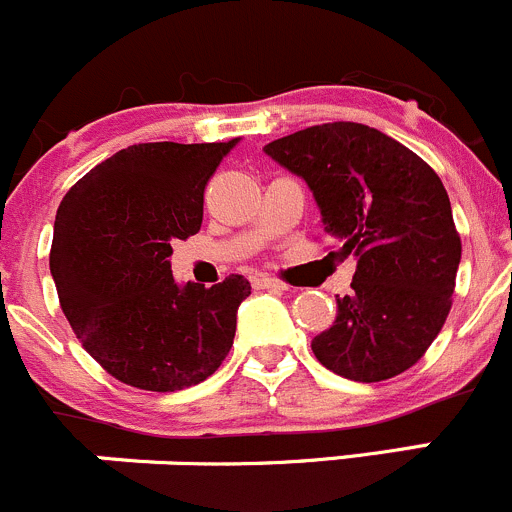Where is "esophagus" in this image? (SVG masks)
<instances>
[{
    "mask_svg": "<svg viewBox=\"0 0 512 512\" xmlns=\"http://www.w3.org/2000/svg\"><path fill=\"white\" fill-rule=\"evenodd\" d=\"M256 288H273V291H286V283L278 281V278H271V276H256L254 278Z\"/></svg>",
    "mask_w": 512,
    "mask_h": 512,
    "instance_id": "34e87169",
    "label": "esophagus"
}]
</instances>
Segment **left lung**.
<instances>
[{
  "mask_svg": "<svg viewBox=\"0 0 512 512\" xmlns=\"http://www.w3.org/2000/svg\"><path fill=\"white\" fill-rule=\"evenodd\" d=\"M301 176L323 231L356 256L351 296L311 341L328 371L386 381L421 361L450 311L460 236L433 169L383 131L353 121L308 126L263 146Z\"/></svg>",
  "mask_w": 512,
  "mask_h": 512,
  "instance_id": "obj_1",
  "label": "left lung"
}]
</instances>
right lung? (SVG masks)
<instances>
[{
	"label": "right lung",
	"mask_w": 512,
	"mask_h": 512,
	"mask_svg": "<svg viewBox=\"0 0 512 512\" xmlns=\"http://www.w3.org/2000/svg\"><path fill=\"white\" fill-rule=\"evenodd\" d=\"M239 144H134L82 176L54 221L49 271L91 358L141 391L206 381L234 346L251 283L231 273L211 288L176 283L171 241L204 219V189Z\"/></svg>",
	"instance_id": "add662e5"
}]
</instances>
